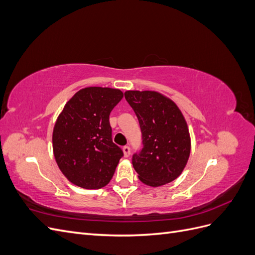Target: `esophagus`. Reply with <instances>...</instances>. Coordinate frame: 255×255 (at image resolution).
Segmentation results:
<instances>
[{"instance_id":"1","label":"esophagus","mask_w":255,"mask_h":255,"mask_svg":"<svg viewBox=\"0 0 255 255\" xmlns=\"http://www.w3.org/2000/svg\"><path fill=\"white\" fill-rule=\"evenodd\" d=\"M122 151H123V154H125V157H128L129 154H130V148L128 145H125L122 148Z\"/></svg>"}]
</instances>
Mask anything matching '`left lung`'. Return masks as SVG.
<instances>
[{
    "label": "left lung",
    "mask_w": 255,
    "mask_h": 255,
    "mask_svg": "<svg viewBox=\"0 0 255 255\" xmlns=\"http://www.w3.org/2000/svg\"><path fill=\"white\" fill-rule=\"evenodd\" d=\"M125 97L141 129L143 146L132 159L138 177L152 187L174 181L186 166L191 148L182 112L172 100L156 91L128 90Z\"/></svg>",
    "instance_id": "1"
}]
</instances>
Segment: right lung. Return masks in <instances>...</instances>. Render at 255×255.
Returning <instances> with one entry per match:
<instances>
[{"instance_id":"add662e5","label":"right lung","mask_w":255,"mask_h":255,"mask_svg":"<svg viewBox=\"0 0 255 255\" xmlns=\"http://www.w3.org/2000/svg\"><path fill=\"white\" fill-rule=\"evenodd\" d=\"M122 98L119 89L86 87L59 114L52 136L54 157L76 186L99 189L112 180L123 152L113 142L110 114Z\"/></svg>"}]
</instances>
